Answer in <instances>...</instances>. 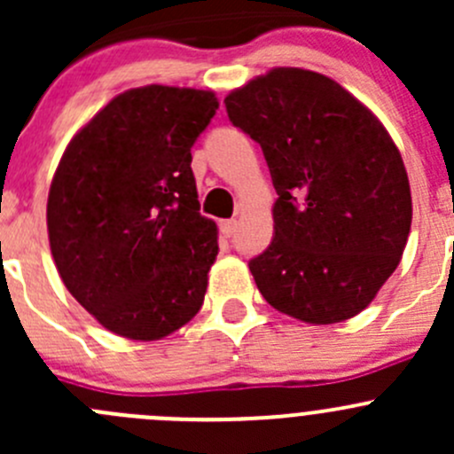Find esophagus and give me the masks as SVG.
<instances>
[{
    "label": "esophagus",
    "mask_w": 454,
    "mask_h": 454,
    "mask_svg": "<svg viewBox=\"0 0 454 454\" xmlns=\"http://www.w3.org/2000/svg\"><path fill=\"white\" fill-rule=\"evenodd\" d=\"M219 228H222L223 237H232L237 232V219H223Z\"/></svg>",
    "instance_id": "34e87169"
}]
</instances>
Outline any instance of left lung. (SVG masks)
<instances>
[{
	"mask_svg": "<svg viewBox=\"0 0 454 454\" xmlns=\"http://www.w3.org/2000/svg\"><path fill=\"white\" fill-rule=\"evenodd\" d=\"M272 176L274 237L250 259L278 312L312 325L360 314L400 263L413 206L382 122L318 72L277 67L226 96Z\"/></svg>",
	"mask_w": 454,
	"mask_h": 454,
	"instance_id": "obj_1",
	"label": "left lung"
}]
</instances>
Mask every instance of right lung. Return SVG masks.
<instances>
[{"label":"right lung","mask_w":454,"mask_h":454,"mask_svg":"<svg viewBox=\"0 0 454 454\" xmlns=\"http://www.w3.org/2000/svg\"><path fill=\"white\" fill-rule=\"evenodd\" d=\"M213 91L146 85L72 138L48 195L50 250L70 294L118 336L160 340L204 303L219 253L200 213L191 146Z\"/></svg>","instance_id":"right-lung-1"}]
</instances>
